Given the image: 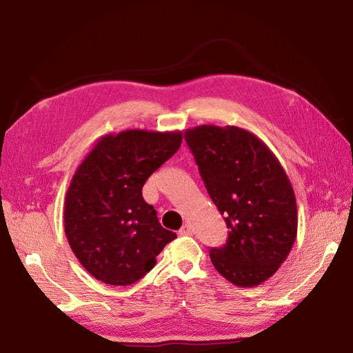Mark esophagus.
Returning a JSON list of instances; mask_svg holds the SVG:
<instances>
[{"instance_id": "esophagus-1", "label": "esophagus", "mask_w": 353, "mask_h": 353, "mask_svg": "<svg viewBox=\"0 0 353 353\" xmlns=\"http://www.w3.org/2000/svg\"><path fill=\"white\" fill-rule=\"evenodd\" d=\"M179 234H181L182 236H188V235H192V229L190 224H185V226L179 230Z\"/></svg>"}]
</instances>
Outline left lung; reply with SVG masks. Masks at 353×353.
<instances>
[{
	"mask_svg": "<svg viewBox=\"0 0 353 353\" xmlns=\"http://www.w3.org/2000/svg\"><path fill=\"white\" fill-rule=\"evenodd\" d=\"M185 139L229 228L226 244L209 250L214 267L236 287L261 285L287 259L297 236L287 172L256 134L235 125H197Z\"/></svg>",
	"mask_w": 353,
	"mask_h": 353,
	"instance_id": "obj_1",
	"label": "left lung"
}]
</instances>
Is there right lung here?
Returning a JSON list of instances; mask_svg holds the SVG:
<instances>
[{
  "label": "right lung",
  "mask_w": 353,
  "mask_h": 353,
  "mask_svg": "<svg viewBox=\"0 0 353 353\" xmlns=\"http://www.w3.org/2000/svg\"><path fill=\"white\" fill-rule=\"evenodd\" d=\"M182 144V132L123 130L100 138L74 172L65 197V234L95 279L130 285L156 265L174 232L142 197L147 179Z\"/></svg>",
  "instance_id": "right-lung-1"
}]
</instances>
